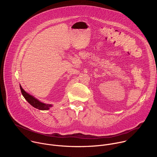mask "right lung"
<instances>
[{
  "label": "right lung",
  "instance_id": "1",
  "mask_svg": "<svg viewBox=\"0 0 157 157\" xmlns=\"http://www.w3.org/2000/svg\"><path fill=\"white\" fill-rule=\"evenodd\" d=\"M20 88L21 90V93L23 95V96L24 97V98L27 100V101L30 104L32 105L33 107H34L36 109H38L39 110H48L50 109V107H52V104H46L44 103H43L41 102H40V101H38V99H36V98H35L33 96H32V95L28 94L27 92H25L24 89L21 87V86L20 85Z\"/></svg>",
  "mask_w": 157,
  "mask_h": 157
}]
</instances>
